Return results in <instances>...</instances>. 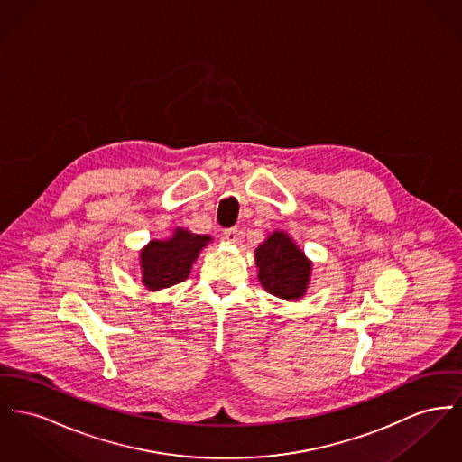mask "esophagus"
Returning <instances> with one entry per match:
<instances>
[{"label": "esophagus", "mask_w": 462, "mask_h": 462, "mask_svg": "<svg viewBox=\"0 0 462 462\" xmlns=\"http://www.w3.org/2000/svg\"><path fill=\"white\" fill-rule=\"evenodd\" d=\"M223 237H225V241H228V243H237L239 230H237V228H228V230H225Z\"/></svg>", "instance_id": "1"}]
</instances>
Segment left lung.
Wrapping results in <instances>:
<instances>
[{"instance_id":"obj_1","label":"left lung","mask_w":462,"mask_h":462,"mask_svg":"<svg viewBox=\"0 0 462 462\" xmlns=\"http://www.w3.org/2000/svg\"><path fill=\"white\" fill-rule=\"evenodd\" d=\"M258 279L262 286L282 300H299L305 295L312 263L284 232H273L254 249Z\"/></svg>"}]
</instances>
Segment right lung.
Here are the masks:
<instances>
[{
	"mask_svg": "<svg viewBox=\"0 0 462 462\" xmlns=\"http://www.w3.org/2000/svg\"><path fill=\"white\" fill-rule=\"evenodd\" d=\"M209 241V236L191 234L181 226L174 228L169 239L150 241L139 254L143 284L152 291H159L183 282L190 275L193 262Z\"/></svg>",
	"mask_w": 462,
	"mask_h": 462,
	"instance_id": "1",
	"label": "right lung"
}]
</instances>
